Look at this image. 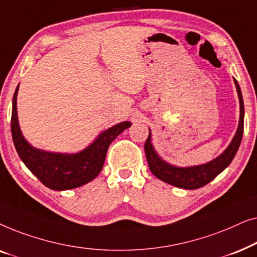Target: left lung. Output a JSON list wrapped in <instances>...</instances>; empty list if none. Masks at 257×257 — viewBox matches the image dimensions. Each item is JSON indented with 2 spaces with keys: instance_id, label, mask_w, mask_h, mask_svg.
Returning a JSON list of instances; mask_svg holds the SVG:
<instances>
[{
  "instance_id": "1",
  "label": "left lung",
  "mask_w": 257,
  "mask_h": 257,
  "mask_svg": "<svg viewBox=\"0 0 257 257\" xmlns=\"http://www.w3.org/2000/svg\"><path fill=\"white\" fill-rule=\"evenodd\" d=\"M235 85H236L238 99H240V121H238L237 131L235 133L233 140L227 147L226 151L217 157L216 159L209 161L208 164L200 165V166L192 167H175L170 165L158 157L154 151L152 144H151V132L149 138L145 142V154L149 167L152 173L158 179L163 180L167 184L177 186V187L185 189H196L208 184L213 180L216 175H219L228 165L234 159L238 147H240L242 136H243V118H244V106L243 98H242L241 89L236 79H234Z\"/></svg>"
}]
</instances>
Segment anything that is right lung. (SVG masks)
I'll return each instance as SVG.
<instances>
[{
	"label": "right lung",
	"instance_id": "1",
	"mask_svg": "<svg viewBox=\"0 0 257 257\" xmlns=\"http://www.w3.org/2000/svg\"><path fill=\"white\" fill-rule=\"evenodd\" d=\"M19 85L13 97L12 136L14 145L24 165L36 175L42 184L55 191H65L83 186L100 173L110 144L128 128L131 122L122 121L106 131L82 152L76 154L50 153L34 149L24 139L17 119L16 98Z\"/></svg>",
	"mask_w": 257,
	"mask_h": 257
}]
</instances>
